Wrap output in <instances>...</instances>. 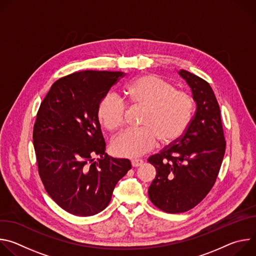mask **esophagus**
Masks as SVG:
<instances>
[{
    "mask_svg": "<svg viewBox=\"0 0 256 256\" xmlns=\"http://www.w3.org/2000/svg\"><path fill=\"white\" fill-rule=\"evenodd\" d=\"M142 164V160H140V159H134V160H132V167H138Z\"/></svg>",
    "mask_w": 256,
    "mask_h": 256,
    "instance_id": "esophagus-1",
    "label": "esophagus"
}]
</instances>
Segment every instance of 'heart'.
Segmentation results:
<instances>
[{
  "label": "heart",
  "mask_w": 256,
  "mask_h": 256,
  "mask_svg": "<svg viewBox=\"0 0 256 256\" xmlns=\"http://www.w3.org/2000/svg\"><path fill=\"white\" fill-rule=\"evenodd\" d=\"M126 102L144 109L140 128L128 130L112 140L118 156L134 158L154 149L157 140L168 144L176 140L188 128L192 114V97L168 81L152 74L134 79L124 88ZM126 105L118 96L107 94L98 106V118L108 130L124 124Z\"/></svg>",
  "instance_id": "obj_1"
}]
</instances>
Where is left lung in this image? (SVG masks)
Here are the masks:
<instances>
[{
	"label": "left lung",
	"mask_w": 256,
	"mask_h": 256,
	"mask_svg": "<svg viewBox=\"0 0 256 256\" xmlns=\"http://www.w3.org/2000/svg\"><path fill=\"white\" fill-rule=\"evenodd\" d=\"M178 74L192 89L196 114L177 144L148 159L157 171L149 198L154 206L170 214L188 212L206 198L226 149L220 107L212 87L186 70Z\"/></svg>",
	"instance_id": "obj_1"
}]
</instances>
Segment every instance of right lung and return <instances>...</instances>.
<instances>
[{"instance_id": "add662e5", "label": "right lung", "mask_w": 256, "mask_h": 256, "mask_svg": "<svg viewBox=\"0 0 256 256\" xmlns=\"http://www.w3.org/2000/svg\"><path fill=\"white\" fill-rule=\"evenodd\" d=\"M122 77V72L107 70L62 77L52 84L36 116L33 144L40 176L50 198L72 214L103 210L132 168L130 160L105 153L98 120L100 101Z\"/></svg>"}]
</instances>
